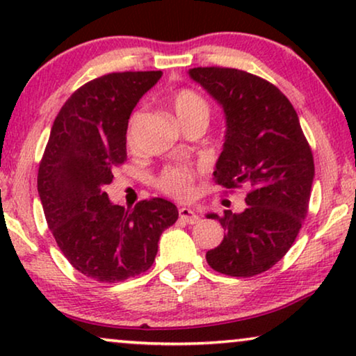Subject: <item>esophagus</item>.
Returning a JSON list of instances; mask_svg holds the SVG:
<instances>
[{
	"mask_svg": "<svg viewBox=\"0 0 356 356\" xmlns=\"http://www.w3.org/2000/svg\"><path fill=\"white\" fill-rule=\"evenodd\" d=\"M179 218H181L183 222L189 223V225H194V223L199 222V217L194 213L191 209H186V207H181L179 209Z\"/></svg>",
	"mask_w": 356,
	"mask_h": 356,
	"instance_id": "obj_1",
	"label": "esophagus"
}]
</instances>
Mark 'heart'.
Listing matches in <instances>:
<instances>
[{
  "instance_id": "obj_1",
  "label": "heart",
  "mask_w": 356,
  "mask_h": 356,
  "mask_svg": "<svg viewBox=\"0 0 356 356\" xmlns=\"http://www.w3.org/2000/svg\"><path fill=\"white\" fill-rule=\"evenodd\" d=\"M173 108L178 120L183 124L196 118H207L211 108L204 97L191 89H181L173 95ZM139 120V111H134L128 124V140H133L136 124ZM196 178V170L184 167V165H173L163 168L155 178V186L168 196L177 199H188L193 194V181Z\"/></svg>"
}]
</instances>
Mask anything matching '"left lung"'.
Masks as SVG:
<instances>
[{
  "label": "left lung",
  "instance_id": "left-lung-1",
  "mask_svg": "<svg viewBox=\"0 0 356 356\" xmlns=\"http://www.w3.org/2000/svg\"><path fill=\"white\" fill-rule=\"evenodd\" d=\"M189 76L223 106L225 143L213 179L250 186L241 213L217 218L225 230L207 251V264L232 277L269 270L286 254L308 216L314 178L313 152L290 100L269 81L235 67H193Z\"/></svg>",
  "mask_w": 356,
  "mask_h": 356
}]
</instances>
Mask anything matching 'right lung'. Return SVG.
I'll list each match as a JSON object with an SVG mask.
<instances>
[{
    "label": "right lung",
    "mask_w": 356,
    "mask_h": 356,
    "mask_svg": "<svg viewBox=\"0 0 356 356\" xmlns=\"http://www.w3.org/2000/svg\"><path fill=\"white\" fill-rule=\"evenodd\" d=\"M162 71L110 72L79 87L51 126L37 188L56 245L70 264L116 284L154 264L160 235L178 218L175 204L145 199L134 209L110 202L105 186L126 162V131L140 97Z\"/></svg>",
    "instance_id": "right-lung-1"
}]
</instances>
